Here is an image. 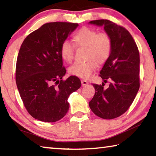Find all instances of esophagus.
I'll return each instance as SVG.
<instances>
[{
  "instance_id": "1",
  "label": "esophagus",
  "mask_w": 156,
  "mask_h": 156,
  "mask_svg": "<svg viewBox=\"0 0 156 156\" xmlns=\"http://www.w3.org/2000/svg\"><path fill=\"white\" fill-rule=\"evenodd\" d=\"M81 83H82V85H83V86H85V85H87V84H88V82L85 80H82Z\"/></svg>"
}]
</instances>
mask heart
<instances>
[{"mask_svg": "<svg viewBox=\"0 0 156 156\" xmlns=\"http://www.w3.org/2000/svg\"><path fill=\"white\" fill-rule=\"evenodd\" d=\"M76 47H87L85 62L75 63L69 68L71 75L82 78H88L96 69L98 63L103 64L112 54L113 43L109 34L89 27H83L73 36ZM62 59L67 63H72L74 59L75 47L67 41L61 44L60 49Z\"/></svg>", "mask_w": 156, "mask_h": 156, "instance_id": "1", "label": "heart"}]
</instances>
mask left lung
Here are the masks:
<instances>
[{"instance_id":"obj_1","label":"left lung","mask_w":156,"mask_h":156,"mask_svg":"<svg viewBox=\"0 0 156 156\" xmlns=\"http://www.w3.org/2000/svg\"><path fill=\"white\" fill-rule=\"evenodd\" d=\"M89 23L103 26L112 40V54L100 72L105 83L93 84L96 93L89 102L95 114L103 119H113L125 113L135 99L140 88V54L131 34L122 26L109 20Z\"/></svg>"}]
</instances>
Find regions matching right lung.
Returning <instances> with one entry per match:
<instances>
[{"instance_id": "right-lung-1", "label": "right lung", "mask_w": 156, "mask_h": 156, "mask_svg": "<svg viewBox=\"0 0 156 156\" xmlns=\"http://www.w3.org/2000/svg\"><path fill=\"white\" fill-rule=\"evenodd\" d=\"M78 23H45L26 37L16 66V83L28 113L36 120L54 122L67 113L69 95L80 87L78 77H62L66 69L60 52L61 44Z\"/></svg>"}]
</instances>
